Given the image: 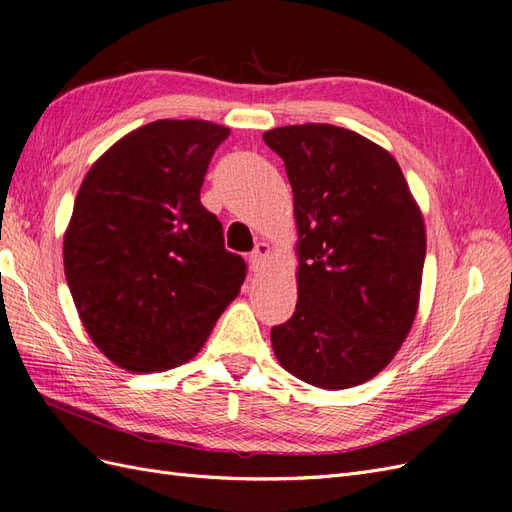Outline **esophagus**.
<instances>
[{
    "label": "esophagus",
    "mask_w": 512,
    "mask_h": 512,
    "mask_svg": "<svg viewBox=\"0 0 512 512\" xmlns=\"http://www.w3.org/2000/svg\"><path fill=\"white\" fill-rule=\"evenodd\" d=\"M268 257H270V244L259 242V244L255 246V251L251 253V266H253L255 270L263 268V266H266Z\"/></svg>",
    "instance_id": "34e87169"
}]
</instances>
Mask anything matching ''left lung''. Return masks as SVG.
<instances>
[{
    "label": "left lung",
    "instance_id": "8db88e82",
    "mask_svg": "<svg viewBox=\"0 0 512 512\" xmlns=\"http://www.w3.org/2000/svg\"><path fill=\"white\" fill-rule=\"evenodd\" d=\"M263 140L293 189L298 304L272 327L289 374L349 389L381 372L415 321L425 261L423 214L383 146L351 129L306 123Z\"/></svg>",
    "mask_w": 512,
    "mask_h": 512
}]
</instances>
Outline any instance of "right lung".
Masks as SVG:
<instances>
[{
    "label": "right lung",
    "instance_id": "add662e5",
    "mask_svg": "<svg viewBox=\"0 0 512 512\" xmlns=\"http://www.w3.org/2000/svg\"><path fill=\"white\" fill-rule=\"evenodd\" d=\"M229 129L161 119L129 131L78 189L63 270L93 344L129 372H163L200 353L246 276L200 202Z\"/></svg>",
    "mask_w": 512,
    "mask_h": 512
}]
</instances>
